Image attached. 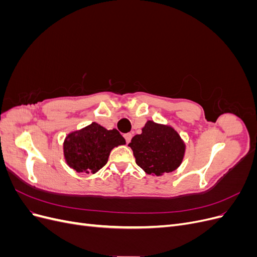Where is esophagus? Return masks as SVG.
<instances>
[{
	"label": "esophagus",
	"mask_w": 257,
	"mask_h": 257,
	"mask_svg": "<svg viewBox=\"0 0 257 257\" xmlns=\"http://www.w3.org/2000/svg\"><path fill=\"white\" fill-rule=\"evenodd\" d=\"M123 136H124V138H125L126 144H128L131 142V139H132V134L131 133H126V134H124Z\"/></svg>",
	"instance_id": "obj_1"
}]
</instances>
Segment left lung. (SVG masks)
<instances>
[{
  "mask_svg": "<svg viewBox=\"0 0 257 257\" xmlns=\"http://www.w3.org/2000/svg\"><path fill=\"white\" fill-rule=\"evenodd\" d=\"M142 131L128 144L139 167L148 175L161 176L180 166L185 145L172 126L148 121Z\"/></svg>",
  "mask_w": 257,
  "mask_h": 257,
  "instance_id": "1",
  "label": "left lung"
}]
</instances>
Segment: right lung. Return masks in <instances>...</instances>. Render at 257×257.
<instances>
[{"mask_svg": "<svg viewBox=\"0 0 257 257\" xmlns=\"http://www.w3.org/2000/svg\"><path fill=\"white\" fill-rule=\"evenodd\" d=\"M120 145H125V139L118 131H108L93 122L67 135L63 145L65 161L77 173L95 174L106 165L110 151Z\"/></svg>", "mask_w": 257, "mask_h": 257, "instance_id": "obj_1", "label": "right lung"}]
</instances>
